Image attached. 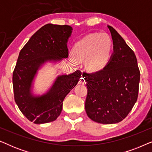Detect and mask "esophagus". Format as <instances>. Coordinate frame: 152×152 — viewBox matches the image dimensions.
<instances>
[{
    "label": "esophagus",
    "instance_id": "obj_1",
    "mask_svg": "<svg viewBox=\"0 0 152 152\" xmlns=\"http://www.w3.org/2000/svg\"><path fill=\"white\" fill-rule=\"evenodd\" d=\"M79 83H80V84H82V85L86 84V81H85V79L83 77H82L80 78V81H79Z\"/></svg>",
    "mask_w": 152,
    "mask_h": 152
}]
</instances>
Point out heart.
I'll use <instances>...</instances> for the list:
<instances>
[{"label":"heart","instance_id":"1","mask_svg":"<svg viewBox=\"0 0 152 152\" xmlns=\"http://www.w3.org/2000/svg\"><path fill=\"white\" fill-rule=\"evenodd\" d=\"M112 46L111 39L108 34L104 33L89 34L75 44L70 61L76 63L85 60V67L88 71H100L109 63Z\"/></svg>","mask_w":152,"mask_h":152}]
</instances>
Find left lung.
Masks as SVG:
<instances>
[{
	"instance_id": "obj_1",
	"label": "left lung",
	"mask_w": 152,
	"mask_h": 152,
	"mask_svg": "<svg viewBox=\"0 0 152 152\" xmlns=\"http://www.w3.org/2000/svg\"><path fill=\"white\" fill-rule=\"evenodd\" d=\"M113 44L107 66L84 77L88 88L87 115L101 124H115L124 119L138 98L140 70L134 51L113 27L107 26Z\"/></svg>"
}]
</instances>
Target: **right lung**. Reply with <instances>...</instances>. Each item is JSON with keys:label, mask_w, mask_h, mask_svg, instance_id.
<instances>
[{"label": "right lung", "mask_w": 152, "mask_h": 152, "mask_svg": "<svg viewBox=\"0 0 152 152\" xmlns=\"http://www.w3.org/2000/svg\"><path fill=\"white\" fill-rule=\"evenodd\" d=\"M72 32L69 26L45 25L31 37L18 55L12 77L14 99L22 113L35 124L57 119L64 98L81 77L80 70L58 75L45 92L34 91L39 70L48 63L55 65L68 58L67 43Z\"/></svg>", "instance_id": "obj_1"}]
</instances>
